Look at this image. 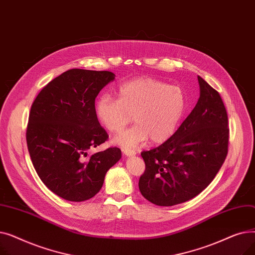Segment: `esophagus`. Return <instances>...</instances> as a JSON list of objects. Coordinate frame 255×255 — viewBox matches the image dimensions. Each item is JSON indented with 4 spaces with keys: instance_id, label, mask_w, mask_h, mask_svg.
<instances>
[{
    "instance_id": "esophagus-1",
    "label": "esophagus",
    "mask_w": 255,
    "mask_h": 255,
    "mask_svg": "<svg viewBox=\"0 0 255 255\" xmlns=\"http://www.w3.org/2000/svg\"><path fill=\"white\" fill-rule=\"evenodd\" d=\"M123 153H124V155L125 156H134L135 154H136V152L135 151H133V150H130V149H124L123 150Z\"/></svg>"
}]
</instances>
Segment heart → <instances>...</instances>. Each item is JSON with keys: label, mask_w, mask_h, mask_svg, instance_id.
Returning a JSON list of instances; mask_svg holds the SVG:
<instances>
[{"label": "heart", "mask_w": 255, "mask_h": 255, "mask_svg": "<svg viewBox=\"0 0 255 255\" xmlns=\"http://www.w3.org/2000/svg\"><path fill=\"white\" fill-rule=\"evenodd\" d=\"M186 110V97L178 86L152 77L127 80L118 88V98L102 94L95 104L99 123L110 132H118L133 121L135 125L122 131L114 141L134 148L143 141L163 142L176 132Z\"/></svg>", "instance_id": "heart-1"}]
</instances>
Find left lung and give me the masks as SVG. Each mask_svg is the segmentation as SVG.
Here are the masks:
<instances>
[{"label":"left lung","mask_w":255,"mask_h":255,"mask_svg":"<svg viewBox=\"0 0 255 255\" xmlns=\"http://www.w3.org/2000/svg\"><path fill=\"white\" fill-rule=\"evenodd\" d=\"M199 98L179 129L155 149L141 152L142 196L154 205L187 202L214 180L229 148V119L219 93L197 76Z\"/></svg>","instance_id":"8db88e82"}]
</instances>
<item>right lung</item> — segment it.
Returning a JSON list of instances; mask_svg holds the SVG:
<instances>
[{"label": "right lung", "mask_w": 255, "mask_h": 255, "mask_svg": "<svg viewBox=\"0 0 255 255\" xmlns=\"http://www.w3.org/2000/svg\"><path fill=\"white\" fill-rule=\"evenodd\" d=\"M115 76L70 69L48 83L32 104L26 143L33 165L47 188L66 200L95 196L107 170L122 157L116 146L88 154L109 138L96 118L95 99Z\"/></svg>", "instance_id": "1"}]
</instances>
